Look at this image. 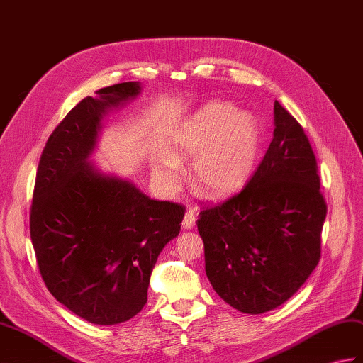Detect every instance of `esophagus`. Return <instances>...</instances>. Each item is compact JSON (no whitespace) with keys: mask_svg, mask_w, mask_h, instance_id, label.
<instances>
[{"mask_svg":"<svg viewBox=\"0 0 363 363\" xmlns=\"http://www.w3.org/2000/svg\"><path fill=\"white\" fill-rule=\"evenodd\" d=\"M196 224V212L195 208H189L187 213H185L184 220H182V229L184 230H191Z\"/></svg>","mask_w":363,"mask_h":363,"instance_id":"1","label":"esophagus"}]
</instances>
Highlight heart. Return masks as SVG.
I'll return each instance as SVG.
<instances>
[{
	"instance_id": "1",
	"label": "heart",
	"mask_w": 363,
	"mask_h": 363,
	"mask_svg": "<svg viewBox=\"0 0 363 363\" xmlns=\"http://www.w3.org/2000/svg\"><path fill=\"white\" fill-rule=\"evenodd\" d=\"M259 130L254 116L227 102L201 106L168 140L151 170L167 191L181 184V162L190 161V181L202 196L221 199L238 191L254 170Z\"/></svg>"
}]
</instances>
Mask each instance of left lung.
Instances as JSON below:
<instances>
[{
    "label": "left lung",
    "mask_w": 363,
    "mask_h": 363,
    "mask_svg": "<svg viewBox=\"0 0 363 363\" xmlns=\"http://www.w3.org/2000/svg\"><path fill=\"white\" fill-rule=\"evenodd\" d=\"M274 138L238 195L199 213L206 274L225 303L246 314L275 309L320 259L326 204L301 125L277 102Z\"/></svg>",
    "instance_id": "obj_1"
}]
</instances>
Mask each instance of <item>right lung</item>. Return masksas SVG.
Wrapping results in <instances>:
<instances>
[{"label": "right lung", "instance_id": "right-lung-1", "mask_svg": "<svg viewBox=\"0 0 363 363\" xmlns=\"http://www.w3.org/2000/svg\"><path fill=\"white\" fill-rule=\"evenodd\" d=\"M142 92L117 83L85 97L50 134L30 207V240L49 292L94 325H117L147 303L159 254L179 235L182 206L150 199L91 162L102 119Z\"/></svg>", "mask_w": 363, "mask_h": 363}]
</instances>
